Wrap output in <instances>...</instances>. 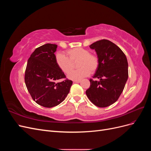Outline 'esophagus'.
Listing matches in <instances>:
<instances>
[{
  "mask_svg": "<svg viewBox=\"0 0 151 151\" xmlns=\"http://www.w3.org/2000/svg\"><path fill=\"white\" fill-rule=\"evenodd\" d=\"M73 82H74V83H79L81 81H74Z\"/></svg>",
  "mask_w": 151,
  "mask_h": 151,
  "instance_id": "1",
  "label": "esophagus"
}]
</instances>
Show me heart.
Here are the masks:
<instances>
[{
  "label": "heart",
  "mask_w": 151,
  "mask_h": 151,
  "mask_svg": "<svg viewBox=\"0 0 151 151\" xmlns=\"http://www.w3.org/2000/svg\"><path fill=\"white\" fill-rule=\"evenodd\" d=\"M67 56L62 53H57L55 62L60 69L68 74L73 68V63L77 60V66L79 68L71 71L68 74V78L71 80L79 81L88 76L90 72L93 73L97 70L99 59L97 55L90 53L88 50L77 47L67 51Z\"/></svg>",
  "instance_id": "1"
}]
</instances>
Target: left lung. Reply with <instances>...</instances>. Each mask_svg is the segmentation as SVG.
Here are the masks:
<instances>
[{
	"label": "left lung",
	"instance_id": "obj_1",
	"mask_svg": "<svg viewBox=\"0 0 151 151\" xmlns=\"http://www.w3.org/2000/svg\"><path fill=\"white\" fill-rule=\"evenodd\" d=\"M99 59V65L90 87L86 91L87 96L94 105L107 107L115 103L123 92L129 77L128 62L125 55L115 43L108 40H99L91 44Z\"/></svg>",
	"mask_w": 151,
	"mask_h": 151
}]
</instances>
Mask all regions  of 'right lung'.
<instances>
[{"label":"right lung","mask_w":151,"mask_h":151,"mask_svg":"<svg viewBox=\"0 0 151 151\" xmlns=\"http://www.w3.org/2000/svg\"><path fill=\"white\" fill-rule=\"evenodd\" d=\"M57 45L47 43L36 48L27 63L24 81L26 88L35 102L46 108L57 106L70 91L72 81L65 79L57 66L55 55Z\"/></svg>","instance_id":"add662e5"}]
</instances>
